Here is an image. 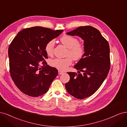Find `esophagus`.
Wrapping results in <instances>:
<instances>
[{"mask_svg": "<svg viewBox=\"0 0 127 127\" xmlns=\"http://www.w3.org/2000/svg\"><path fill=\"white\" fill-rule=\"evenodd\" d=\"M63 73V72L61 71H59V75H61V74H62Z\"/></svg>", "mask_w": 127, "mask_h": 127, "instance_id": "esophagus-1", "label": "esophagus"}]
</instances>
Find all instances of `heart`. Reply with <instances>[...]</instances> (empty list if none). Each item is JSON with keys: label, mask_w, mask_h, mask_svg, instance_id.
Instances as JSON below:
<instances>
[{"label": "heart", "mask_w": 127, "mask_h": 127, "mask_svg": "<svg viewBox=\"0 0 127 127\" xmlns=\"http://www.w3.org/2000/svg\"><path fill=\"white\" fill-rule=\"evenodd\" d=\"M60 41L64 45L68 48L67 55H69L66 58H56L51 60L50 64L51 66L56 68L59 71H64L71 65L72 58L74 60H80L83 58L85 54V48L82 44L79 43L78 39L74 37L65 35L60 38ZM55 45V40L52 39L48 42L46 44L45 50L48 55L53 54Z\"/></svg>", "instance_id": "obj_1"}]
</instances>
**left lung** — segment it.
<instances>
[{
	"label": "left lung",
	"instance_id": "left-lung-1",
	"mask_svg": "<svg viewBox=\"0 0 127 127\" xmlns=\"http://www.w3.org/2000/svg\"><path fill=\"white\" fill-rule=\"evenodd\" d=\"M66 34L82 39L85 52L74 66L79 71L78 74L67 73L70 79L65 88L76 99H85L97 90L108 75L110 67L109 43L99 30L90 26L79 27Z\"/></svg>",
	"mask_w": 127,
	"mask_h": 127
}]
</instances>
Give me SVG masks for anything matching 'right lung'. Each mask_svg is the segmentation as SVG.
Listing matches in <instances>:
<instances>
[{
  "label": "right lung",
  "mask_w": 127,
  "mask_h": 127,
  "mask_svg": "<svg viewBox=\"0 0 127 127\" xmlns=\"http://www.w3.org/2000/svg\"><path fill=\"white\" fill-rule=\"evenodd\" d=\"M63 32L40 26L25 28L10 44V74L16 87L25 95L32 97L44 95L58 75V69L44 61L48 58L45 48ZM41 64L43 66L40 68Z\"/></svg>",
  "instance_id": "1"
}]
</instances>
